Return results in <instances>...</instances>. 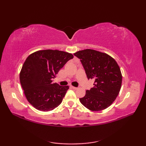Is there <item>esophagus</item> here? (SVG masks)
<instances>
[{
	"label": "esophagus",
	"instance_id": "34e87169",
	"mask_svg": "<svg viewBox=\"0 0 146 146\" xmlns=\"http://www.w3.org/2000/svg\"><path fill=\"white\" fill-rule=\"evenodd\" d=\"M71 88H72L74 90H77V89H78V88H77V87H75V86H71Z\"/></svg>",
	"mask_w": 146,
	"mask_h": 146
}]
</instances>
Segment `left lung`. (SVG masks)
Segmentation results:
<instances>
[{"label": "left lung", "mask_w": 146, "mask_h": 146, "mask_svg": "<svg viewBox=\"0 0 146 146\" xmlns=\"http://www.w3.org/2000/svg\"><path fill=\"white\" fill-rule=\"evenodd\" d=\"M80 60L88 79H94V86L80 98L82 104L92 111L104 110L111 105L120 90L122 73L115 60L106 53L85 49L74 53Z\"/></svg>", "instance_id": "obj_1"}]
</instances>
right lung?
Instances as JSON below:
<instances>
[{"instance_id":"add662e5","label":"right lung","mask_w":146,"mask_h":146,"mask_svg":"<svg viewBox=\"0 0 146 146\" xmlns=\"http://www.w3.org/2000/svg\"><path fill=\"white\" fill-rule=\"evenodd\" d=\"M72 54L46 49L36 51L27 58L20 73V82L27 100L36 109L47 111L62 102L68 86L52 83L58 71Z\"/></svg>"}]
</instances>
